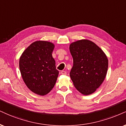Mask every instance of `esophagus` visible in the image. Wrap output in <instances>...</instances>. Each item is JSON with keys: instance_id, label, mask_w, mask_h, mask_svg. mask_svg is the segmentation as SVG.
Listing matches in <instances>:
<instances>
[{"instance_id": "34e87169", "label": "esophagus", "mask_w": 126, "mask_h": 126, "mask_svg": "<svg viewBox=\"0 0 126 126\" xmlns=\"http://www.w3.org/2000/svg\"><path fill=\"white\" fill-rule=\"evenodd\" d=\"M61 74L62 75H66V71H62L61 72Z\"/></svg>"}]
</instances>
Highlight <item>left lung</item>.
<instances>
[{"label": "left lung", "instance_id": "obj_1", "mask_svg": "<svg viewBox=\"0 0 126 126\" xmlns=\"http://www.w3.org/2000/svg\"><path fill=\"white\" fill-rule=\"evenodd\" d=\"M69 51L74 61L70 77L74 86L83 95L93 94L106 78L108 57L95 43L86 39L73 42Z\"/></svg>", "mask_w": 126, "mask_h": 126}]
</instances>
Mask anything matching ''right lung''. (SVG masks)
Returning a JSON list of instances; mask_svg holds the SVG:
<instances>
[{
    "instance_id": "right-lung-1",
    "label": "right lung",
    "mask_w": 126,
    "mask_h": 126,
    "mask_svg": "<svg viewBox=\"0 0 126 126\" xmlns=\"http://www.w3.org/2000/svg\"><path fill=\"white\" fill-rule=\"evenodd\" d=\"M55 45L47 41H34L20 57L19 68L23 81L34 94L44 96L55 85L59 71L52 55Z\"/></svg>"
}]
</instances>
